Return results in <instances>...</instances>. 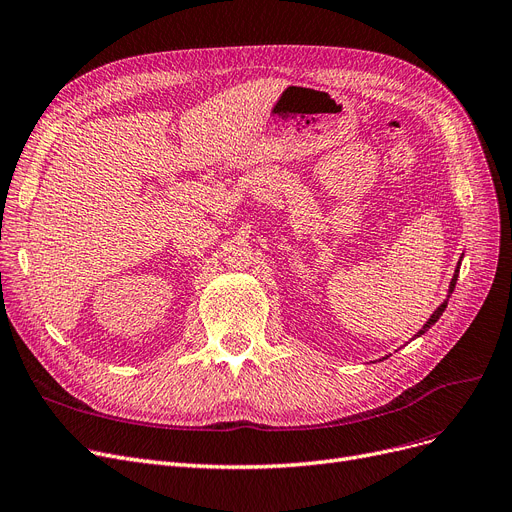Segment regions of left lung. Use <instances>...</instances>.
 I'll return each mask as SVG.
<instances>
[{
    "instance_id": "1",
    "label": "left lung",
    "mask_w": 512,
    "mask_h": 512,
    "mask_svg": "<svg viewBox=\"0 0 512 512\" xmlns=\"http://www.w3.org/2000/svg\"><path fill=\"white\" fill-rule=\"evenodd\" d=\"M460 263H462V259L458 261V268H456V272H453V276H451V282H449V289H447V297L443 299V304H441V306H439L437 310H434V312L430 314V318L426 320V325H424V327H422V329H420L418 333H415V335H413V339H415V337H420V335H424V333H426V331H428V329H430V327H432L434 323H437V320H439V318L443 316V312H445V308H447V301H449V297H451L453 289H456V282H458V274H460Z\"/></svg>"
}]
</instances>
